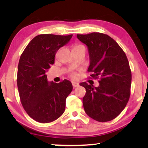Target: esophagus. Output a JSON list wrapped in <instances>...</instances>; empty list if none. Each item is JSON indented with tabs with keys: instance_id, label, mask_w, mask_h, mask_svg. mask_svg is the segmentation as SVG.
I'll return each mask as SVG.
<instances>
[{
	"instance_id": "esophagus-1",
	"label": "esophagus",
	"mask_w": 148,
	"mask_h": 148,
	"mask_svg": "<svg viewBox=\"0 0 148 148\" xmlns=\"http://www.w3.org/2000/svg\"><path fill=\"white\" fill-rule=\"evenodd\" d=\"M71 83L73 84V86L74 88H76V87H78L79 86V83H77V82H75V81H72Z\"/></svg>"
}]
</instances>
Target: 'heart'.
<instances>
[{"mask_svg":"<svg viewBox=\"0 0 148 148\" xmlns=\"http://www.w3.org/2000/svg\"><path fill=\"white\" fill-rule=\"evenodd\" d=\"M82 46V45H78V46ZM76 46H75V47H76ZM72 76H75V74L73 73L72 74Z\"/></svg>","mask_w":148,"mask_h":148,"instance_id":"b5f03b06","label":"heart"}]
</instances>
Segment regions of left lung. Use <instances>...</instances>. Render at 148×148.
Returning a JSON list of instances; mask_svg holds the SVG:
<instances>
[{
	"mask_svg": "<svg viewBox=\"0 0 148 148\" xmlns=\"http://www.w3.org/2000/svg\"><path fill=\"white\" fill-rule=\"evenodd\" d=\"M77 37L88 47L91 77L100 78L98 87L86 82L80 84L86 90L83 98L85 112L99 122L110 121L120 114L130 97L131 72L128 59L108 35L94 32L77 34Z\"/></svg>",
	"mask_w": 148,
	"mask_h": 148,
	"instance_id": "1",
	"label": "left lung"
}]
</instances>
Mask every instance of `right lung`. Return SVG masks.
Instances as JSON below:
<instances>
[{
	"mask_svg": "<svg viewBox=\"0 0 148 148\" xmlns=\"http://www.w3.org/2000/svg\"><path fill=\"white\" fill-rule=\"evenodd\" d=\"M73 35L41 34L28 44L20 57L17 71V88L22 106L27 114L42 123L55 121L65 110L66 98L71 92L70 81L48 82L46 73L54 63L60 48Z\"/></svg>",
	"mask_w": 148,
	"mask_h": 148,
	"instance_id": "add662e5",
	"label": "right lung"
}]
</instances>
